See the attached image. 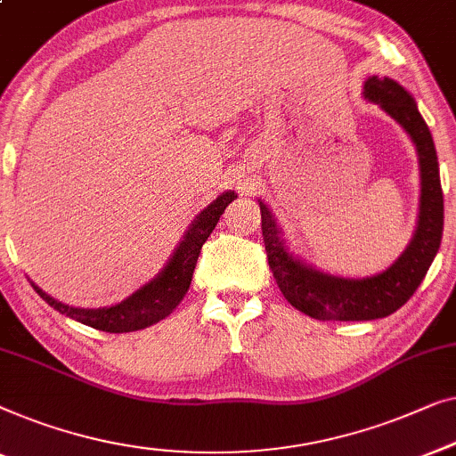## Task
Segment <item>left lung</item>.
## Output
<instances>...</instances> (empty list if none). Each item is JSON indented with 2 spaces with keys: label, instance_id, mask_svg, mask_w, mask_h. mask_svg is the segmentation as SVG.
I'll use <instances>...</instances> for the list:
<instances>
[{
  "label": "left lung",
  "instance_id": "1",
  "mask_svg": "<svg viewBox=\"0 0 456 456\" xmlns=\"http://www.w3.org/2000/svg\"><path fill=\"white\" fill-rule=\"evenodd\" d=\"M363 91L365 97L378 102L390 118L405 127L418 149L421 171L419 221L411 243L393 266L370 279H338L314 271L293 258L281 240V231L266 204L260 202L266 258L279 289L293 307L316 320H376L390 316L405 305L418 289L442 240L444 198L438 155L418 105L405 88L390 78L380 80L371 76Z\"/></svg>",
  "mask_w": 456,
  "mask_h": 456
}]
</instances>
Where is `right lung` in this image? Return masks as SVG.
Returning a JSON list of instances; mask_svg holds the SVG:
<instances>
[{
	"label": "right lung",
	"mask_w": 456,
	"mask_h": 456,
	"mask_svg": "<svg viewBox=\"0 0 456 456\" xmlns=\"http://www.w3.org/2000/svg\"><path fill=\"white\" fill-rule=\"evenodd\" d=\"M233 191H225L216 200L202 210L191 223L188 233L183 235L175 254L167 262L163 273L155 281L144 285L142 289L132 293L130 297L111 307H99V310H80V307H69L61 301L49 297L37 285L35 291L47 301V304L60 314L78 320V322L91 326V329L105 330V332H132L146 329V326L159 322L165 316L175 310L183 295L188 293L191 274H194L198 256L204 241L213 233V229L219 223L221 215L225 213L227 204L235 200Z\"/></svg>",
	"instance_id": "1"
}]
</instances>
